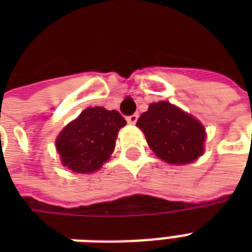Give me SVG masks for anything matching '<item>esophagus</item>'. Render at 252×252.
I'll return each instance as SVG.
<instances>
[{
  "instance_id": "34e87169",
  "label": "esophagus",
  "mask_w": 252,
  "mask_h": 252,
  "mask_svg": "<svg viewBox=\"0 0 252 252\" xmlns=\"http://www.w3.org/2000/svg\"><path fill=\"white\" fill-rule=\"evenodd\" d=\"M137 117H139V116H137V115L128 116V117H126V121H128V124H132V126H133V124H136Z\"/></svg>"
}]
</instances>
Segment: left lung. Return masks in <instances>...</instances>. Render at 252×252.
I'll return each instance as SVG.
<instances>
[{
    "label": "left lung",
    "mask_w": 252,
    "mask_h": 252,
    "mask_svg": "<svg viewBox=\"0 0 252 252\" xmlns=\"http://www.w3.org/2000/svg\"><path fill=\"white\" fill-rule=\"evenodd\" d=\"M136 126L144 132L157 157L167 163H190L204 153L202 124L170 102L159 101L150 105Z\"/></svg>",
    "instance_id": "1"
}]
</instances>
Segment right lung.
Here are the masks:
<instances>
[{"label": "right lung", "mask_w": 252, "mask_h": 252, "mask_svg": "<svg viewBox=\"0 0 252 252\" xmlns=\"http://www.w3.org/2000/svg\"><path fill=\"white\" fill-rule=\"evenodd\" d=\"M124 126L126 120L117 110L85 109L57 139L63 166L81 174L98 170L113 153L117 132Z\"/></svg>", "instance_id": "add662e5"}]
</instances>
